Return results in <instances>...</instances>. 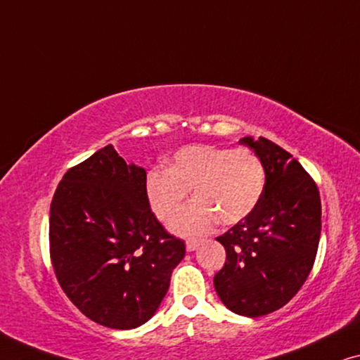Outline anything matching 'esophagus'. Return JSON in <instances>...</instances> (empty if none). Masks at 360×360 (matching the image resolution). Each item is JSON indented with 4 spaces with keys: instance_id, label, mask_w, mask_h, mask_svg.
Segmentation results:
<instances>
[{
    "instance_id": "34e87169",
    "label": "esophagus",
    "mask_w": 360,
    "mask_h": 360,
    "mask_svg": "<svg viewBox=\"0 0 360 360\" xmlns=\"http://www.w3.org/2000/svg\"><path fill=\"white\" fill-rule=\"evenodd\" d=\"M197 246H199V243H197V241H192V240L186 241V250L187 251H195Z\"/></svg>"
}]
</instances>
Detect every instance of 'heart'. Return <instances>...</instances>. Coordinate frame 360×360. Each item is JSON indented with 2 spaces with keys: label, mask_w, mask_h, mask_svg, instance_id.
Wrapping results in <instances>:
<instances>
[{
  "label": "heart",
  "mask_w": 360,
  "mask_h": 360,
  "mask_svg": "<svg viewBox=\"0 0 360 360\" xmlns=\"http://www.w3.org/2000/svg\"><path fill=\"white\" fill-rule=\"evenodd\" d=\"M264 184V165L252 150L187 145L166 160L165 169L148 171L145 195L156 219L166 221L192 191L194 200L171 220L169 230L199 238L219 219L224 225L246 219L259 204Z\"/></svg>",
  "instance_id": "1"
}]
</instances>
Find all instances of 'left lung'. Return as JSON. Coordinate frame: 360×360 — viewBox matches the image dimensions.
<instances>
[{
  "label": "left lung",
  "mask_w": 360,
  "mask_h": 360,
  "mask_svg": "<svg viewBox=\"0 0 360 360\" xmlns=\"http://www.w3.org/2000/svg\"><path fill=\"white\" fill-rule=\"evenodd\" d=\"M240 143L264 165V192L246 219L217 238L226 261L214 285L229 310L256 318L279 310L305 283L320 243L321 200L315 181L288 151L264 136Z\"/></svg>",
  "instance_id": "1"
}]
</instances>
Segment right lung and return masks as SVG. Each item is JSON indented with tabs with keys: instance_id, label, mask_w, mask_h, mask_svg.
I'll use <instances>...</instances> for the list:
<instances>
[{
	"instance_id": "1",
	"label": "right lung",
	"mask_w": 360,
	"mask_h": 360,
	"mask_svg": "<svg viewBox=\"0 0 360 360\" xmlns=\"http://www.w3.org/2000/svg\"><path fill=\"white\" fill-rule=\"evenodd\" d=\"M146 171L112 145L65 173L50 205V259L78 310L131 330L158 310L184 241L163 229L145 195Z\"/></svg>"
}]
</instances>
